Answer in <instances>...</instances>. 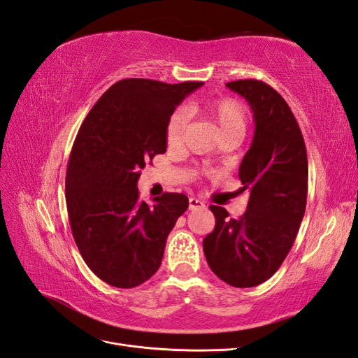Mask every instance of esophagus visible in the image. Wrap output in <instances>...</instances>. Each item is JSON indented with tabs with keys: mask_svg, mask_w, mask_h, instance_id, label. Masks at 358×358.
Segmentation results:
<instances>
[{
	"mask_svg": "<svg viewBox=\"0 0 358 358\" xmlns=\"http://www.w3.org/2000/svg\"><path fill=\"white\" fill-rule=\"evenodd\" d=\"M203 207H204V203L201 201V199H198V198H189V209H190V210L203 209Z\"/></svg>",
	"mask_w": 358,
	"mask_h": 358,
	"instance_id": "1",
	"label": "esophagus"
}]
</instances>
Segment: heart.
I'll return each mask as SVG.
<instances>
[{"mask_svg": "<svg viewBox=\"0 0 358 358\" xmlns=\"http://www.w3.org/2000/svg\"><path fill=\"white\" fill-rule=\"evenodd\" d=\"M192 111H199L204 114L207 119L213 122L215 127L220 131L221 138L236 136L243 138L247 128V114L244 106L234 99L222 97L215 99V101L207 102L204 105H192ZM189 124V114L185 108H178L173 113L168 124H166V143L172 149H178L185 143L186 131Z\"/></svg>", "mask_w": 358, "mask_h": 358, "instance_id": "obj_1", "label": "heart"}]
</instances>
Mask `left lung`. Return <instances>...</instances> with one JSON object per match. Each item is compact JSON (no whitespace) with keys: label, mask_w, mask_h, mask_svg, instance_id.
<instances>
[{"label":"left lung","mask_w":358,"mask_h":358,"mask_svg":"<svg viewBox=\"0 0 358 358\" xmlns=\"http://www.w3.org/2000/svg\"><path fill=\"white\" fill-rule=\"evenodd\" d=\"M231 91L250 103L252 146L239 166L241 192L250 194L243 217L210 206L215 229L203 241L206 261L226 284L248 288L270 279L292 250L308 194L303 136L285 99L256 79L231 80Z\"/></svg>","instance_id":"8db88e82"}]
</instances>
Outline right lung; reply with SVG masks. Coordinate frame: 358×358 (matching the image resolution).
I'll return each instance as SVG.
<instances>
[{"label": "right lung", "instance_id": "right-lung-1", "mask_svg": "<svg viewBox=\"0 0 358 358\" xmlns=\"http://www.w3.org/2000/svg\"><path fill=\"white\" fill-rule=\"evenodd\" d=\"M201 85L122 79L80 124L66 166V210L82 257L106 284L134 288L160 268L166 239L189 199L166 192L146 204L137 181L146 163L166 152L176 106Z\"/></svg>", "mask_w": 358, "mask_h": 358}]
</instances>
